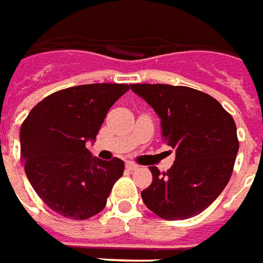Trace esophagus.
Here are the masks:
<instances>
[{"label": "esophagus", "instance_id": "esophagus-1", "mask_svg": "<svg viewBox=\"0 0 263 263\" xmlns=\"http://www.w3.org/2000/svg\"><path fill=\"white\" fill-rule=\"evenodd\" d=\"M126 168H127L128 171H136L137 168H139V165L135 164V163H130V161H128V163H126Z\"/></svg>", "mask_w": 263, "mask_h": 263}]
</instances>
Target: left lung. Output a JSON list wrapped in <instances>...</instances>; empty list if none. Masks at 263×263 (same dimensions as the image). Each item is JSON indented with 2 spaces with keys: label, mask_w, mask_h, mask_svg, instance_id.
Masks as SVG:
<instances>
[{
  "label": "left lung",
  "mask_w": 263,
  "mask_h": 263,
  "mask_svg": "<svg viewBox=\"0 0 263 263\" xmlns=\"http://www.w3.org/2000/svg\"><path fill=\"white\" fill-rule=\"evenodd\" d=\"M132 90L161 119V133L176 152L167 173L150 167L141 191L148 210L164 219H187L211 205L230 181L239 141L234 119L210 95L187 86L136 83Z\"/></svg>",
  "instance_id": "8db88e82"
}]
</instances>
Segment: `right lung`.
Returning <instances> with one entry per match:
<instances>
[{
  "label": "right lung",
  "mask_w": 263,
  "mask_h": 263,
  "mask_svg": "<svg viewBox=\"0 0 263 263\" xmlns=\"http://www.w3.org/2000/svg\"><path fill=\"white\" fill-rule=\"evenodd\" d=\"M124 83H92L46 96L21 124V157L35 193L51 210L72 219H87L106 206L123 176L120 158L92 157L95 140L107 111L127 92Z\"/></svg>",
  "instance_id": "add662e5"
}]
</instances>
